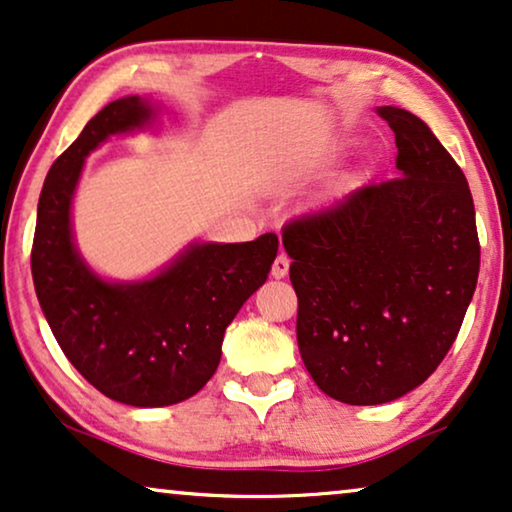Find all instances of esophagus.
I'll return each instance as SVG.
<instances>
[{"instance_id": "34e87169", "label": "esophagus", "mask_w": 512, "mask_h": 512, "mask_svg": "<svg viewBox=\"0 0 512 512\" xmlns=\"http://www.w3.org/2000/svg\"><path fill=\"white\" fill-rule=\"evenodd\" d=\"M289 265H291V258L286 256V254H279V256L275 258V263H272V272H270V275L275 277V279L286 277V275H289Z\"/></svg>"}]
</instances>
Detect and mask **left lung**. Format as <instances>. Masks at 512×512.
I'll return each mask as SVG.
<instances>
[{
    "instance_id": "8db88e82",
    "label": "left lung",
    "mask_w": 512,
    "mask_h": 512,
    "mask_svg": "<svg viewBox=\"0 0 512 512\" xmlns=\"http://www.w3.org/2000/svg\"><path fill=\"white\" fill-rule=\"evenodd\" d=\"M401 177L282 230L298 349L335 401L377 405L419 387L457 340L480 272L471 188L422 118L380 107Z\"/></svg>"
}]
</instances>
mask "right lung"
<instances>
[{"label":"right lung","mask_w":512,"mask_h":512,"mask_svg":"<svg viewBox=\"0 0 512 512\" xmlns=\"http://www.w3.org/2000/svg\"><path fill=\"white\" fill-rule=\"evenodd\" d=\"M151 116L135 95L90 118L48 170L32 242L34 289L60 349L97 391L135 408L186 401L205 387L219 368L223 333L268 279L279 247L275 233L240 244H193L142 284H109L86 268L69 228L83 158Z\"/></svg>","instance_id":"obj_1"}]
</instances>
